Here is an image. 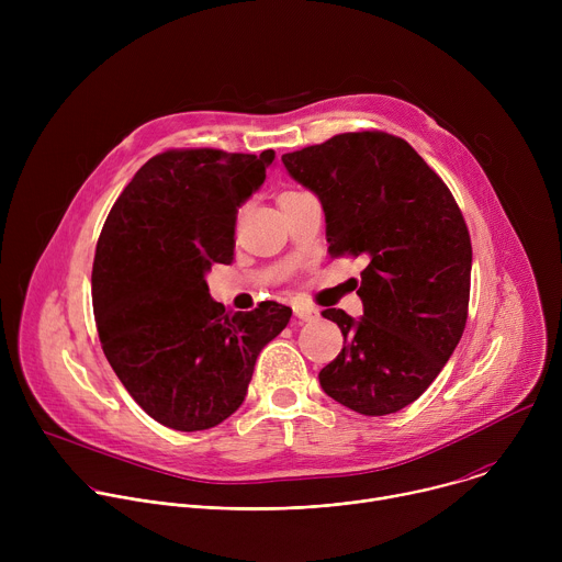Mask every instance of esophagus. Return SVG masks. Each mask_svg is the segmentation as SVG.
I'll list each match as a JSON object with an SVG mask.
<instances>
[{
  "label": "esophagus",
  "mask_w": 562,
  "mask_h": 562,
  "mask_svg": "<svg viewBox=\"0 0 562 562\" xmlns=\"http://www.w3.org/2000/svg\"><path fill=\"white\" fill-rule=\"evenodd\" d=\"M293 313L295 317L300 319H315L319 313L315 306H308V304H293Z\"/></svg>",
  "instance_id": "obj_1"
}]
</instances>
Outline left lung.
I'll list each match as a JSON object with an SVG mask.
<instances>
[{"label":"left lung","instance_id":"obj_1","mask_svg":"<svg viewBox=\"0 0 562 562\" xmlns=\"http://www.w3.org/2000/svg\"><path fill=\"white\" fill-rule=\"evenodd\" d=\"M293 180L327 215L331 258H367L364 315H323L345 347L319 371L336 403L395 414L418 400L462 338L471 286V237L451 191L425 159L384 131L340 133L284 153Z\"/></svg>","mask_w":562,"mask_h":562}]
</instances>
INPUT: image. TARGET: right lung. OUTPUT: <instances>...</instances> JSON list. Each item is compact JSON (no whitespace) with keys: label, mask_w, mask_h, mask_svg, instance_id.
<instances>
[{"label":"right lung","mask_w":562,"mask_h":562,"mask_svg":"<svg viewBox=\"0 0 562 562\" xmlns=\"http://www.w3.org/2000/svg\"><path fill=\"white\" fill-rule=\"evenodd\" d=\"M276 153L171 148L150 157L115 200L95 249L93 313L102 349L135 403L159 425L202 431L247 395L256 360L291 308L231 313L204 273L228 265L237 206Z\"/></svg>","instance_id":"right-lung-1"}]
</instances>
